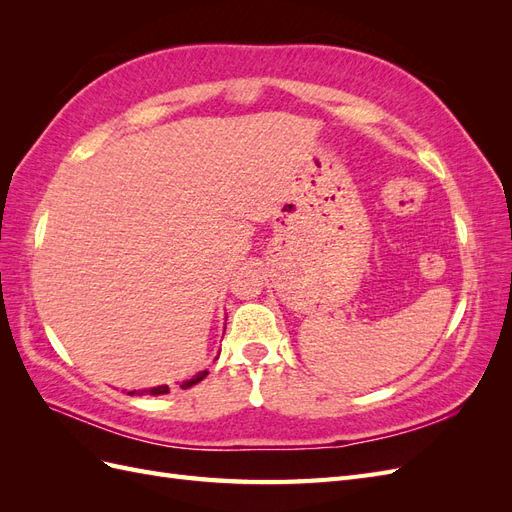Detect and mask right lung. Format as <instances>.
<instances>
[{
    "label": "right lung",
    "instance_id": "1",
    "mask_svg": "<svg viewBox=\"0 0 512 512\" xmlns=\"http://www.w3.org/2000/svg\"><path fill=\"white\" fill-rule=\"evenodd\" d=\"M207 374H209V371H200V374H196L192 380L183 382L181 389H190V386L198 384ZM143 393H145V395H166V393H168V386H156V389H147V391H143ZM130 395H132V393H130Z\"/></svg>",
    "mask_w": 512,
    "mask_h": 512
}]
</instances>
